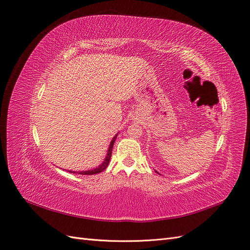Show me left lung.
Returning a JSON list of instances; mask_svg holds the SVG:
<instances>
[{
  "mask_svg": "<svg viewBox=\"0 0 250 250\" xmlns=\"http://www.w3.org/2000/svg\"><path fill=\"white\" fill-rule=\"evenodd\" d=\"M155 172H157V171H156V170H155ZM157 173H158V174H159V172H157Z\"/></svg>",
  "mask_w": 250,
  "mask_h": 250,
  "instance_id": "8db88e82",
  "label": "left lung"
}]
</instances>
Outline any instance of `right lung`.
Segmentation results:
<instances>
[{
  "instance_id": "1",
  "label": "right lung",
  "mask_w": 250,
  "mask_h": 250,
  "mask_svg": "<svg viewBox=\"0 0 250 250\" xmlns=\"http://www.w3.org/2000/svg\"><path fill=\"white\" fill-rule=\"evenodd\" d=\"M117 135H118V134H116V135L112 138V140H111V142H110V144H109L108 150H107V154H106V156H105L104 161H103L99 166H97V167H95V168H93V169L86 170V171H72V170H68V171H69V172H71V173H78V174H82V175H92V174L100 173L101 171H103L104 169H106V168H107V166H108V164H109L110 158H111L112 148H113L114 142H115V140H116ZM63 170H65V169H63Z\"/></svg>"
}]
</instances>
